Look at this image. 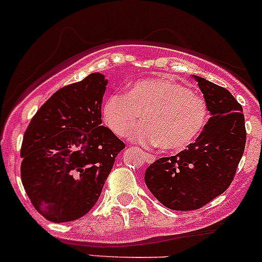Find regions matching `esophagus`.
I'll return each mask as SVG.
<instances>
[{
	"label": "esophagus",
	"instance_id": "1",
	"mask_svg": "<svg viewBox=\"0 0 262 262\" xmlns=\"http://www.w3.org/2000/svg\"><path fill=\"white\" fill-rule=\"evenodd\" d=\"M143 158L147 163H153L156 161V156L149 155V153H146V152L143 153Z\"/></svg>",
	"mask_w": 262,
	"mask_h": 262
}]
</instances>
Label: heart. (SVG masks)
Instances as JSON below:
<instances>
[{
  "label": "heart",
  "instance_id": "obj_1",
  "mask_svg": "<svg viewBox=\"0 0 262 262\" xmlns=\"http://www.w3.org/2000/svg\"><path fill=\"white\" fill-rule=\"evenodd\" d=\"M144 116L145 123L131 130ZM102 119L119 137L166 152H181L200 137L209 120L208 104L186 84L172 77L136 82L128 94L110 95L102 104Z\"/></svg>",
  "mask_w": 262,
  "mask_h": 262
}]
</instances>
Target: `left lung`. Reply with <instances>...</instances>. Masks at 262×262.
Here are the masks:
<instances>
[{
	"label": "left lung",
	"instance_id": "left-lung-1",
	"mask_svg": "<svg viewBox=\"0 0 262 262\" xmlns=\"http://www.w3.org/2000/svg\"><path fill=\"white\" fill-rule=\"evenodd\" d=\"M212 116L199 138L176 156L147 168L149 191L172 210H195L223 194L233 181L246 144L242 106L224 87L195 76Z\"/></svg>",
	"mask_w": 262,
	"mask_h": 262
}]
</instances>
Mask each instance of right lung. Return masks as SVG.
<instances>
[{
	"instance_id": "1",
	"label": "right lung",
	"mask_w": 262,
	"mask_h": 262,
	"mask_svg": "<svg viewBox=\"0 0 262 262\" xmlns=\"http://www.w3.org/2000/svg\"><path fill=\"white\" fill-rule=\"evenodd\" d=\"M107 81L91 73L53 94L33 116L21 146V180L34 208L54 223L96 204L125 144L101 125Z\"/></svg>"
}]
</instances>
